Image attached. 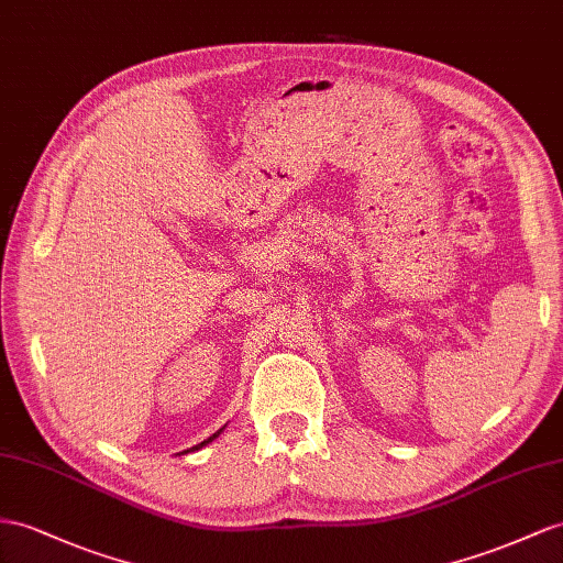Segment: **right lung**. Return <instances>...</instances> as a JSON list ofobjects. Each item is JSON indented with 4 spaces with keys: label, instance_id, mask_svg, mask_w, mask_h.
<instances>
[{
    "label": "right lung",
    "instance_id": "obj_1",
    "mask_svg": "<svg viewBox=\"0 0 563 563\" xmlns=\"http://www.w3.org/2000/svg\"><path fill=\"white\" fill-rule=\"evenodd\" d=\"M221 430H223V428H221ZM221 430H219V432H213V435H211L209 440H205V442H199V444H195V446H192V450H199V446H205V444H209V442H211V440H213L216 435H221ZM192 450H187V452H192ZM180 454H183V452H180Z\"/></svg>",
    "mask_w": 563,
    "mask_h": 563
}]
</instances>
